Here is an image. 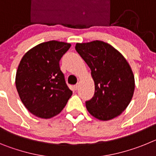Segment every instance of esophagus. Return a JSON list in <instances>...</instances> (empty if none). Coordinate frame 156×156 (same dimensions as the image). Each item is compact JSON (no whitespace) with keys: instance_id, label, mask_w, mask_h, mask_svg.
<instances>
[{"instance_id":"1","label":"esophagus","mask_w":156,"mask_h":156,"mask_svg":"<svg viewBox=\"0 0 156 156\" xmlns=\"http://www.w3.org/2000/svg\"><path fill=\"white\" fill-rule=\"evenodd\" d=\"M78 87H79V85L78 84L74 85V89H75V90H77V89H78Z\"/></svg>"}]
</instances>
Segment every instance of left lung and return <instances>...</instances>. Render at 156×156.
Wrapping results in <instances>:
<instances>
[{"mask_svg": "<svg viewBox=\"0 0 156 156\" xmlns=\"http://www.w3.org/2000/svg\"><path fill=\"white\" fill-rule=\"evenodd\" d=\"M75 48L91 70L94 81V94L86 101L87 109L99 120L114 119L133 98L134 76L129 63L120 52L103 41L77 43Z\"/></svg>", "mask_w": 156, "mask_h": 156, "instance_id": "obj_1", "label": "left lung"}]
</instances>
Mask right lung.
Here are the masks:
<instances>
[{
	"label": "right lung",
	"mask_w": 156,
	"mask_h": 156,
	"mask_svg": "<svg viewBox=\"0 0 156 156\" xmlns=\"http://www.w3.org/2000/svg\"><path fill=\"white\" fill-rule=\"evenodd\" d=\"M69 43H41L25 54L19 62L16 86L22 102L30 113L50 119L62 111L73 91L66 85L59 61Z\"/></svg>",
	"instance_id": "right-lung-1"
}]
</instances>
